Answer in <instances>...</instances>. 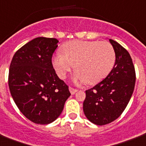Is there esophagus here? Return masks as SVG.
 <instances>
[{"mask_svg":"<svg viewBox=\"0 0 146 146\" xmlns=\"http://www.w3.org/2000/svg\"><path fill=\"white\" fill-rule=\"evenodd\" d=\"M69 90H70V92L71 94H75V93L77 92V90H76V89H74V88L71 87V86L69 88Z\"/></svg>","mask_w":146,"mask_h":146,"instance_id":"34e87169","label":"esophagus"}]
</instances>
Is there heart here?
Listing matches in <instances>:
<instances>
[{
  "label": "heart",
  "mask_w": 146,
  "mask_h": 146,
  "mask_svg": "<svg viewBox=\"0 0 146 146\" xmlns=\"http://www.w3.org/2000/svg\"><path fill=\"white\" fill-rule=\"evenodd\" d=\"M61 53L52 60L59 77L66 79L74 66L76 71L73 80L88 85L103 80L112 70L115 60L114 48L107 41H70L62 46Z\"/></svg>",
  "instance_id": "heart-1"
}]
</instances>
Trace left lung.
<instances>
[{"mask_svg":"<svg viewBox=\"0 0 146 146\" xmlns=\"http://www.w3.org/2000/svg\"><path fill=\"white\" fill-rule=\"evenodd\" d=\"M115 53L113 70L100 83L86 90L83 112L96 125L113 122L125 110L132 97L135 71L129 53L116 41L110 39Z\"/></svg>","mask_w":146,"mask_h":146,"instance_id":"1","label":"left lung"}]
</instances>
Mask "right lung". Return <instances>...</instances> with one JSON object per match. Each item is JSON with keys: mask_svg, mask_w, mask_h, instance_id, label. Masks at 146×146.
<instances>
[{"mask_svg": "<svg viewBox=\"0 0 146 146\" xmlns=\"http://www.w3.org/2000/svg\"><path fill=\"white\" fill-rule=\"evenodd\" d=\"M58 42L43 36L33 39L17 51L10 65L8 85L13 100L23 115L36 124L56 119L70 96L52 64Z\"/></svg>", "mask_w": 146, "mask_h": 146, "instance_id": "1", "label": "right lung"}]
</instances>
